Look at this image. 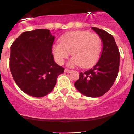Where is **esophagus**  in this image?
Instances as JSON below:
<instances>
[{
	"label": "esophagus",
	"mask_w": 134,
	"mask_h": 134,
	"mask_svg": "<svg viewBox=\"0 0 134 134\" xmlns=\"http://www.w3.org/2000/svg\"><path fill=\"white\" fill-rule=\"evenodd\" d=\"M64 72H66V73H70V72H72V70H69V69H67V68H66V69L64 70Z\"/></svg>",
	"instance_id": "1"
}]
</instances>
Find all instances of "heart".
Here are the masks:
<instances>
[{
	"label": "heart",
	"mask_w": 134,
	"mask_h": 134,
	"mask_svg": "<svg viewBox=\"0 0 134 134\" xmlns=\"http://www.w3.org/2000/svg\"><path fill=\"white\" fill-rule=\"evenodd\" d=\"M59 41L60 44L53 47V54L60 64L71 53L73 58L68 63L70 66L79 64L82 68H87L97 61L102 49L100 36L86 31L68 32L62 35Z\"/></svg>",
	"instance_id": "obj_1"
}]
</instances>
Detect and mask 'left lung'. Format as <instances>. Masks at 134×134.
<instances>
[{"label": "left lung", "instance_id": "left-lung-1", "mask_svg": "<svg viewBox=\"0 0 134 134\" xmlns=\"http://www.w3.org/2000/svg\"><path fill=\"white\" fill-rule=\"evenodd\" d=\"M92 29L102 40L101 54L93 68L80 73L74 86L84 95L98 97L107 93L114 83L119 72L120 54L113 35L97 27Z\"/></svg>", "mask_w": 134, "mask_h": 134}]
</instances>
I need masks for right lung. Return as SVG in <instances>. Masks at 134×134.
Returning a JSON list of instances; mask_svg holds the SVG:
<instances>
[{"label":"right lung","instance_id":"right-lung-1","mask_svg":"<svg viewBox=\"0 0 134 134\" xmlns=\"http://www.w3.org/2000/svg\"><path fill=\"white\" fill-rule=\"evenodd\" d=\"M49 29L23 32L10 46L9 66L18 86L26 94L42 97L52 91L64 68L54 62L55 37Z\"/></svg>","mask_w":134,"mask_h":134}]
</instances>
